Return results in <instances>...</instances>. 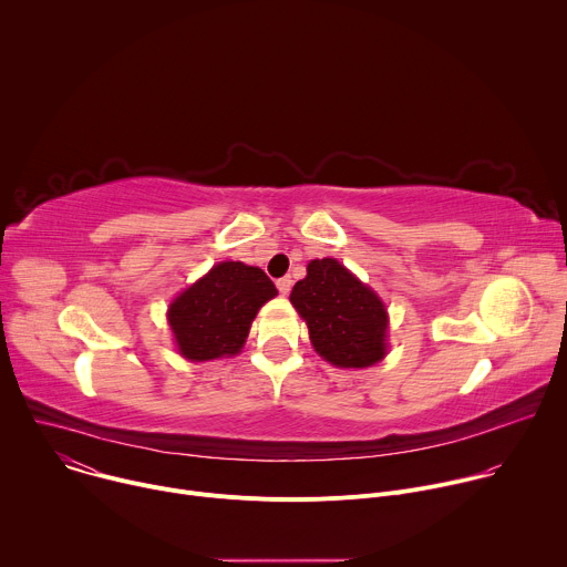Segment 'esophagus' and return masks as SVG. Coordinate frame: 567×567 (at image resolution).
I'll use <instances>...</instances> for the list:
<instances>
[{
	"label": "esophagus",
	"mask_w": 567,
	"mask_h": 567,
	"mask_svg": "<svg viewBox=\"0 0 567 567\" xmlns=\"http://www.w3.org/2000/svg\"><path fill=\"white\" fill-rule=\"evenodd\" d=\"M291 285H293V280H291L289 276H285V278H278V280H276V287H278V291H280L282 296H287V293L291 291Z\"/></svg>",
	"instance_id": "esophagus-1"
}]
</instances>
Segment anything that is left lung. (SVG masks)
Here are the masks:
<instances>
[{
    "mask_svg": "<svg viewBox=\"0 0 567 567\" xmlns=\"http://www.w3.org/2000/svg\"><path fill=\"white\" fill-rule=\"evenodd\" d=\"M289 300L307 322L313 350L332 365L370 368L385 357V305L339 260H311Z\"/></svg>",
    "mask_w": 567,
    "mask_h": 567,
    "instance_id": "obj_1",
    "label": "left lung"
}]
</instances>
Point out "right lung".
Returning <instances> with one entry per match:
<instances>
[{"instance_id": "add662e5", "label": "right lung", "mask_w": 567, "mask_h": 567, "mask_svg": "<svg viewBox=\"0 0 567 567\" xmlns=\"http://www.w3.org/2000/svg\"><path fill=\"white\" fill-rule=\"evenodd\" d=\"M278 296L276 285L258 267L219 262L182 291L168 322L179 354L188 361L233 357L245 346L260 307Z\"/></svg>"}]
</instances>
